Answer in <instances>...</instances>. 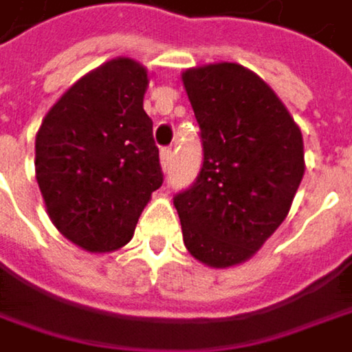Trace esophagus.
Returning <instances> with one entry per match:
<instances>
[{
    "label": "esophagus",
    "instance_id": "esophagus-1",
    "mask_svg": "<svg viewBox=\"0 0 352 352\" xmlns=\"http://www.w3.org/2000/svg\"><path fill=\"white\" fill-rule=\"evenodd\" d=\"M160 157H162V168H164V170H168V168L172 166L174 151H172L170 147H164V149H162V153H160Z\"/></svg>",
    "mask_w": 352,
    "mask_h": 352
}]
</instances>
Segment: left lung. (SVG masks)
Wrapping results in <instances>:
<instances>
[{
    "label": "left lung",
    "mask_w": 352,
    "mask_h": 352,
    "mask_svg": "<svg viewBox=\"0 0 352 352\" xmlns=\"http://www.w3.org/2000/svg\"><path fill=\"white\" fill-rule=\"evenodd\" d=\"M203 166L174 197L188 253L209 267L255 255L288 215L305 174L302 135L278 95L241 64L188 68Z\"/></svg>",
    "instance_id": "left-lung-1"
}]
</instances>
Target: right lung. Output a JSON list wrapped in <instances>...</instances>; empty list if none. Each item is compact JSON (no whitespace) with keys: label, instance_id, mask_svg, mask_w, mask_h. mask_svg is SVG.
<instances>
[{"label":"right lung","instance_id":"1","mask_svg":"<svg viewBox=\"0 0 352 352\" xmlns=\"http://www.w3.org/2000/svg\"><path fill=\"white\" fill-rule=\"evenodd\" d=\"M147 85L139 62L109 60L76 80L36 133L34 172L50 219L85 251L124 247L164 182L143 109Z\"/></svg>","mask_w":352,"mask_h":352}]
</instances>
